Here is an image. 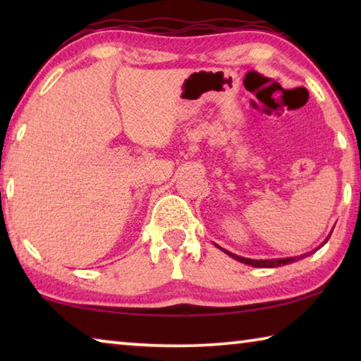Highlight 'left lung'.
<instances>
[{
  "label": "left lung",
  "instance_id": "8db88e82",
  "mask_svg": "<svg viewBox=\"0 0 361 361\" xmlns=\"http://www.w3.org/2000/svg\"><path fill=\"white\" fill-rule=\"evenodd\" d=\"M331 232H333V231H331ZM331 232H329V235H331ZM329 235L326 237L325 242H323L319 248H322L323 245H325V243H326V242H328V239H329ZM319 248H315V250H319ZM221 250H223V252H224L226 255H229L231 258H234V259H237V261L243 262V264H248V266H253V267H277V266L291 264V262H295V261H298V259H302L304 256H309V255H312V253L315 252V250H314V252H309V253L301 255V256H290V258H277V259H250V258H243V256H239V255L231 253V252H228V250H224V248H221Z\"/></svg>",
  "mask_w": 361,
  "mask_h": 361
}]
</instances>
